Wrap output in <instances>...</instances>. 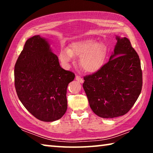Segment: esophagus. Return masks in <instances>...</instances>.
I'll use <instances>...</instances> for the list:
<instances>
[{
	"mask_svg": "<svg viewBox=\"0 0 153 153\" xmlns=\"http://www.w3.org/2000/svg\"><path fill=\"white\" fill-rule=\"evenodd\" d=\"M76 79L77 80V81H78L79 82H80V83H82L84 82V79H83L80 76H76Z\"/></svg>",
	"mask_w": 153,
	"mask_h": 153,
	"instance_id": "obj_1",
	"label": "esophagus"
}]
</instances>
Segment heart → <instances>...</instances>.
<instances>
[{
    "instance_id": "obj_1",
    "label": "heart",
    "mask_w": 153,
    "mask_h": 153,
    "mask_svg": "<svg viewBox=\"0 0 153 153\" xmlns=\"http://www.w3.org/2000/svg\"><path fill=\"white\" fill-rule=\"evenodd\" d=\"M107 47L94 39H84L72 42L69 48L60 51L59 59L65 66L74 63V57L79 58V66L87 73H95L101 69L107 59Z\"/></svg>"
}]
</instances>
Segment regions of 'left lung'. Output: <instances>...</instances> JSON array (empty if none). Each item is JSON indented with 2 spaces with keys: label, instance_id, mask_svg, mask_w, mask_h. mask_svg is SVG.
<instances>
[{
  "label": "left lung",
  "instance_id": "left-lung-1",
  "mask_svg": "<svg viewBox=\"0 0 153 153\" xmlns=\"http://www.w3.org/2000/svg\"><path fill=\"white\" fill-rule=\"evenodd\" d=\"M116 40L108 63L84 77L83 88L90 107L102 118L126 114L138 99L142 87L139 56L128 38L116 36Z\"/></svg>",
  "mask_w": 153,
  "mask_h": 153
}]
</instances>
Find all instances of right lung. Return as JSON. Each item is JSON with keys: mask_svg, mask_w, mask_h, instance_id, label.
Returning <instances> with one entry per match:
<instances>
[{"mask_svg": "<svg viewBox=\"0 0 153 153\" xmlns=\"http://www.w3.org/2000/svg\"><path fill=\"white\" fill-rule=\"evenodd\" d=\"M14 76L18 98L32 115L46 122L63 117L67 108V86L75 74L60 66L46 38L36 35L26 41Z\"/></svg>", "mask_w": 153, "mask_h": 153, "instance_id": "1", "label": "right lung"}]
</instances>
